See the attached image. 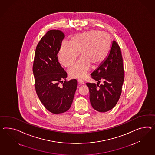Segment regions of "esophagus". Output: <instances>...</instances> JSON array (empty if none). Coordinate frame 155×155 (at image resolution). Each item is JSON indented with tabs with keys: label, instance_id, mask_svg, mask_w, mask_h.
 I'll use <instances>...</instances> for the list:
<instances>
[{
	"label": "esophagus",
	"instance_id": "1",
	"mask_svg": "<svg viewBox=\"0 0 155 155\" xmlns=\"http://www.w3.org/2000/svg\"><path fill=\"white\" fill-rule=\"evenodd\" d=\"M78 83H79V84H80V85H82V84H84V80H83L78 79Z\"/></svg>",
	"mask_w": 155,
	"mask_h": 155
}]
</instances>
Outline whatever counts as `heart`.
Listing matches in <instances>:
<instances>
[{
    "instance_id": "1",
    "label": "heart",
    "mask_w": 155,
    "mask_h": 155,
    "mask_svg": "<svg viewBox=\"0 0 155 155\" xmlns=\"http://www.w3.org/2000/svg\"><path fill=\"white\" fill-rule=\"evenodd\" d=\"M111 37L108 34L93 30L72 36L70 43L64 41L58 52V59L66 67L70 66L77 58L80 52L81 58L68 68L70 76L82 78L92 65L95 68L106 59L111 47Z\"/></svg>"
}]
</instances>
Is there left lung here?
<instances>
[{
	"instance_id": "8db88e82",
	"label": "left lung",
	"mask_w": 155,
	"mask_h": 155,
	"mask_svg": "<svg viewBox=\"0 0 155 155\" xmlns=\"http://www.w3.org/2000/svg\"><path fill=\"white\" fill-rule=\"evenodd\" d=\"M97 84H86L89 90L91 106L96 111L111 110L117 103L124 80L123 61L119 45L114 40L106 59L91 74ZM103 81L102 84L99 83Z\"/></svg>"
}]
</instances>
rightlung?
<instances>
[{
	"label": "right lung",
	"instance_id": "add662e5",
	"mask_svg": "<svg viewBox=\"0 0 155 155\" xmlns=\"http://www.w3.org/2000/svg\"><path fill=\"white\" fill-rule=\"evenodd\" d=\"M64 38L60 30L48 31L36 46L32 68L36 94L45 108L54 114L70 109L78 85L76 79L66 81L67 73L58 62L57 54Z\"/></svg>",
	"mask_w": 155,
	"mask_h": 155
}]
</instances>
